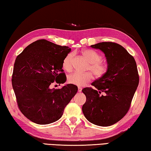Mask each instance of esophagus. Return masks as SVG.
I'll list each match as a JSON object with an SVG mask.
<instances>
[{
    "instance_id": "esophagus-1",
    "label": "esophagus",
    "mask_w": 151,
    "mask_h": 151,
    "mask_svg": "<svg viewBox=\"0 0 151 151\" xmlns=\"http://www.w3.org/2000/svg\"><path fill=\"white\" fill-rule=\"evenodd\" d=\"M81 91H82V87H81V86H78V92L81 93Z\"/></svg>"
}]
</instances>
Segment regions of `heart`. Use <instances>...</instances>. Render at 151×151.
Returning a JSON list of instances; mask_svg holds the SVG:
<instances>
[{
	"label": "heart",
	"instance_id": "obj_1",
	"mask_svg": "<svg viewBox=\"0 0 151 151\" xmlns=\"http://www.w3.org/2000/svg\"><path fill=\"white\" fill-rule=\"evenodd\" d=\"M81 54L89 63L86 70L91 71L96 78H101L106 75L109 69V66L106 62L101 60V55L96 51L90 49L83 50ZM73 53H68L63 60V68L66 72H70L73 69ZM93 78V76L91 72L83 73L75 72L68 76V82L73 85L84 86L91 82Z\"/></svg>",
	"mask_w": 151,
	"mask_h": 151
}]
</instances>
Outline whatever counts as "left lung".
Segmentation results:
<instances>
[{
  "mask_svg": "<svg viewBox=\"0 0 151 151\" xmlns=\"http://www.w3.org/2000/svg\"><path fill=\"white\" fill-rule=\"evenodd\" d=\"M105 54L109 69L103 77L96 80L82 91L86 100L83 112L89 122L101 127L119 122L129 111L139 83V75L134 57L121 45L103 42L91 45ZM102 91L105 96L100 95Z\"/></svg>",
  "mask_w": 151,
  "mask_h": 151,
  "instance_id": "left-lung-1",
  "label": "left lung"
}]
</instances>
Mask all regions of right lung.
<instances>
[{
	"mask_svg": "<svg viewBox=\"0 0 151 151\" xmlns=\"http://www.w3.org/2000/svg\"><path fill=\"white\" fill-rule=\"evenodd\" d=\"M70 50L40 39L17 56L12 75V88L20 112L32 122L47 124L58 121L77 93V86L73 84L61 88H50L52 83L66 81L62 63Z\"/></svg>",
	"mask_w": 151,
	"mask_h": 151,
	"instance_id": "add662e5",
	"label": "right lung"
}]
</instances>
